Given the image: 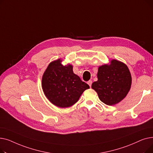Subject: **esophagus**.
Wrapping results in <instances>:
<instances>
[{"label":"esophagus","mask_w":153,"mask_h":153,"mask_svg":"<svg viewBox=\"0 0 153 153\" xmlns=\"http://www.w3.org/2000/svg\"><path fill=\"white\" fill-rule=\"evenodd\" d=\"M87 84H88V85H89L90 87H91L92 84V81H89L87 82Z\"/></svg>","instance_id":"esophagus-1"}]
</instances>
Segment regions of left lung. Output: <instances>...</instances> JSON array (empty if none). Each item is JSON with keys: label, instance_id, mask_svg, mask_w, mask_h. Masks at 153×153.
<instances>
[{"label": "left lung", "instance_id": "8db88e82", "mask_svg": "<svg viewBox=\"0 0 153 153\" xmlns=\"http://www.w3.org/2000/svg\"><path fill=\"white\" fill-rule=\"evenodd\" d=\"M97 78V81L92 83V88L97 92L99 99L106 105L119 103L130 89V72L126 64L117 60L111 61L109 65L100 66Z\"/></svg>", "mask_w": 153, "mask_h": 153}]
</instances>
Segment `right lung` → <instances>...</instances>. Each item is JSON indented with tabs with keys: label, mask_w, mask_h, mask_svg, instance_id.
<instances>
[{
	"label": "right lung",
	"mask_w": 153,
	"mask_h": 153,
	"mask_svg": "<svg viewBox=\"0 0 153 153\" xmlns=\"http://www.w3.org/2000/svg\"><path fill=\"white\" fill-rule=\"evenodd\" d=\"M60 59L51 62L42 77L46 97L54 105L66 108L73 105L89 85L72 71V66H63Z\"/></svg>",
	"instance_id": "obj_1"
}]
</instances>
